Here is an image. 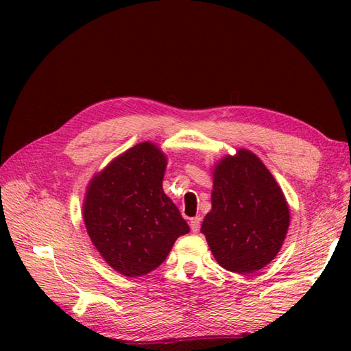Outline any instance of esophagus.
<instances>
[{
  "label": "esophagus",
  "instance_id": "obj_1",
  "mask_svg": "<svg viewBox=\"0 0 351 351\" xmlns=\"http://www.w3.org/2000/svg\"><path fill=\"white\" fill-rule=\"evenodd\" d=\"M200 221H202V219H200L199 215H197V217H195V219H191V220H190V228H191V230H193V232H195V234H197V232H199V229H200Z\"/></svg>",
  "mask_w": 351,
  "mask_h": 351
}]
</instances>
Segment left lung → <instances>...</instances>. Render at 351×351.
Returning <instances> with one entry per match:
<instances>
[{
  "instance_id": "left-lung-1",
  "label": "left lung",
  "mask_w": 351,
  "mask_h": 351,
  "mask_svg": "<svg viewBox=\"0 0 351 351\" xmlns=\"http://www.w3.org/2000/svg\"><path fill=\"white\" fill-rule=\"evenodd\" d=\"M211 211L202 232L215 261L229 271L249 274L278 255L289 226L285 196L255 154L240 149L213 171Z\"/></svg>"
}]
</instances>
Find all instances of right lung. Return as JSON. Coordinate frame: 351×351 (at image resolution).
I'll list each match as a JSON object with an SVG mask.
<instances>
[{"mask_svg":"<svg viewBox=\"0 0 351 351\" xmlns=\"http://www.w3.org/2000/svg\"><path fill=\"white\" fill-rule=\"evenodd\" d=\"M166 166V155L145 141L119 155L87 187V234L107 264L128 278L155 270L176 238L190 232L162 191Z\"/></svg>","mask_w":351,"mask_h":351,"instance_id":"add662e5","label":"right lung"}]
</instances>
